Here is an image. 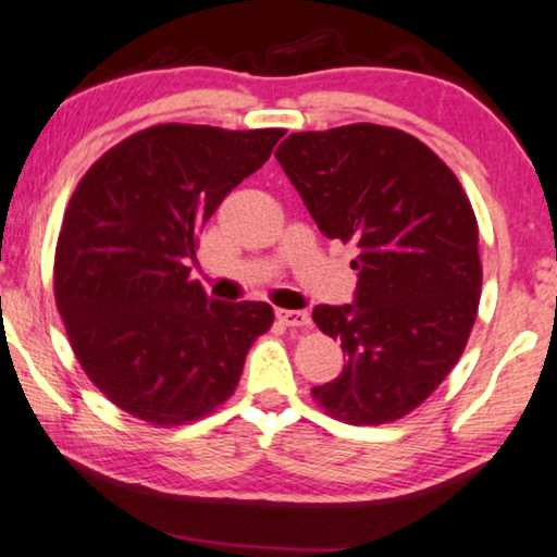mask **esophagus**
Wrapping results in <instances>:
<instances>
[{
	"instance_id": "obj_1",
	"label": "esophagus",
	"mask_w": 557,
	"mask_h": 557,
	"mask_svg": "<svg viewBox=\"0 0 557 557\" xmlns=\"http://www.w3.org/2000/svg\"><path fill=\"white\" fill-rule=\"evenodd\" d=\"M278 322L284 326H292V330H307L311 324V319L307 311H296V309H278L276 311Z\"/></svg>"
}]
</instances>
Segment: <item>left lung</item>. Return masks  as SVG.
Segmentation results:
<instances>
[{
	"label": "left lung",
	"mask_w": 557,
	"mask_h": 557,
	"mask_svg": "<svg viewBox=\"0 0 557 557\" xmlns=\"http://www.w3.org/2000/svg\"><path fill=\"white\" fill-rule=\"evenodd\" d=\"M276 159L319 231L360 248L352 304L311 314L347 355L311 393L345 423L398 421L451 372L474 326L482 263L469 197L423 141L391 126L299 132Z\"/></svg>",
	"instance_id": "obj_1"
}]
</instances>
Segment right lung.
Segmentation results:
<instances>
[{
	"instance_id": "add662e5",
	"label": "right lung",
	"mask_w": 557,
	"mask_h": 557,
	"mask_svg": "<svg viewBox=\"0 0 557 557\" xmlns=\"http://www.w3.org/2000/svg\"><path fill=\"white\" fill-rule=\"evenodd\" d=\"M281 136L159 124L106 151L75 187L55 248L58 311L81 368L134 418L208 416L269 332V304L210 299L187 261L218 205Z\"/></svg>"
}]
</instances>
